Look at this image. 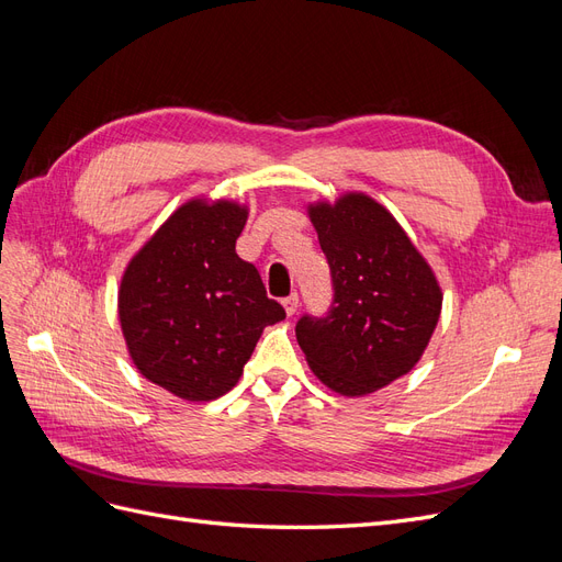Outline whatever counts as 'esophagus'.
I'll return each instance as SVG.
<instances>
[{
  "instance_id": "obj_1",
  "label": "esophagus",
  "mask_w": 562,
  "mask_h": 562,
  "mask_svg": "<svg viewBox=\"0 0 562 562\" xmlns=\"http://www.w3.org/2000/svg\"><path fill=\"white\" fill-rule=\"evenodd\" d=\"M297 295L293 293V295H288V297H283V310H285V314L288 316H293L295 312H297Z\"/></svg>"
}]
</instances>
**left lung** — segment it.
<instances>
[{
    "label": "left lung",
    "instance_id": "obj_1",
    "mask_svg": "<svg viewBox=\"0 0 562 562\" xmlns=\"http://www.w3.org/2000/svg\"><path fill=\"white\" fill-rule=\"evenodd\" d=\"M307 213L335 295L326 316L297 321V345L328 389L372 394L417 366L443 293L429 262L375 199L347 192L335 203H310Z\"/></svg>",
    "mask_w": 562,
    "mask_h": 562
}]
</instances>
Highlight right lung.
Masks as SVG:
<instances>
[{
	"mask_svg": "<svg viewBox=\"0 0 562 562\" xmlns=\"http://www.w3.org/2000/svg\"><path fill=\"white\" fill-rule=\"evenodd\" d=\"M248 209L190 199L133 255L119 323L133 366L182 401H213L239 382L267 326L285 318L236 255Z\"/></svg>",
	"mask_w": 562,
	"mask_h": 562,
	"instance_id": "obj_1",
	"label": "right lung"
}]
</instances>
